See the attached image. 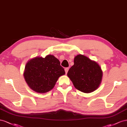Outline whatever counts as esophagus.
I'll return each instance as SVG.
<instances>
[{
  "label": "esophagus",
  "mask_w": 127,
  "mask_h": 127,
  "mask_svg": "<svg viewBox=\"0 0 127 127\" xmlns=\"http://www.w3.org/2000/svg\"><path fill=\"white\" fill-rule=\"evenodd\" d=\"M68 69H69V68H68V67H66L65 68V73L66 74H67V72L68 71Z\"/></svg>",
  "instance_id": "obj_1"
}]
</instances>
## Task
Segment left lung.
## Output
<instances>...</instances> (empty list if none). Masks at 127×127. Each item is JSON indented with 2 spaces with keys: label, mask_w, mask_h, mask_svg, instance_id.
<instances>
[{
  "label": "left lung",
  "mask_w": 127,
  "mask_h": 127,
  "mask_svg": "<svg viewBox=\"0 0 127 127\" xmlns=\"http://www.w3.org/2000/svg\"><path fill=\"white\" fill-rule=\"evenodd\" d=\"M67 76L76 89L89 93L99 87L102 81V71L96 62L85 56L78 55L74 59V65L67 72Z\"/></svg>",
  "instance_id": "8db88e82"
}]
</instances>
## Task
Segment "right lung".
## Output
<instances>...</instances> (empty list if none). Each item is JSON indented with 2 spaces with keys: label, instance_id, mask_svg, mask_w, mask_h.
Returning <instances> with one entry per match:
<instances>
[{
  "label": "right lung",
  "instance_id": "1",
  "mask_svg": "<svg viewBox=\"0 0 127 127\" xmlns=\"http://www.w3.org/2000/svg\"><path fill=\"white\" fill-rule=\"evenodd\" d=\"M65 71L59 60L53 55L35 57L28 62L24 77L30 88L39 93L50 91Z\"/></svg>",
  "mask_w": 127,
  "mask_h": 127
}]
</instances>
